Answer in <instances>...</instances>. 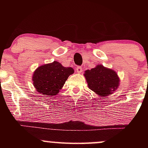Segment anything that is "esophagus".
Here are the masks:
<instances>
[{
  "label": "esophagus",
  "instance_id": "obj_1",
  "mask_svg": "<svg viewBox=\"0 0 148 148\" xmlns=\"http://www.w3.org/2000/svg\"><path fill=\"white\" fill-rule=\"evenodd\" d=\"M82 70H83L82 68H81V67H79H79H76V72L79 73H79H81V72H82Z\"/></svg>",
  "mask_w": 148,
  "mask_h": 148
}]
</instances>
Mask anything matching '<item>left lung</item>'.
Masks as SVG:
<instances>
[{
	"mask_svg": "<svg viewBox=\"0 0 148 148\" xmlns=\"http://www.w3.org/2000/svg\"><path fill=\"white\" fill-rule=\"evenodd\" d=\"M88 88L100 97L110 95L118 88L120 79L115 71L98 64L84 73Z\"/></svg>",
	"mask_w": 148,
	"mask_h": 148,
	"instance_id": "8db88e82",
	"label": "left lung"
}]
</instances>
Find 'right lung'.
<instances>
[{
    "mask_svg": "<svg viewBox=\"0 0 148 148\" xmlns=\"http://www.w3.org/2000/svg\"><path fill=\"white\" fill-rule=\"evenodd\" d=\"M72 67H65L57 61L37 67L33 75L34 87L40 95H56L69 75L74 73Z\"/></svg>",
    "mask_w": 148,
    "mask_h": 148,
    "instance_id": "right-lung-1",
    "label": "right lung"
}]
</instances>
